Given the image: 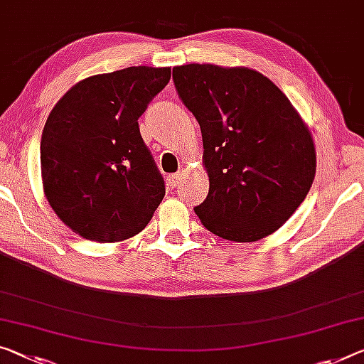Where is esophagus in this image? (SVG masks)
Masks as SVG:
<instances>
[{"label": "esophagus", "instance_id": "esophagus-1", "mask_svg": "<svg viewBox=\"0 0 364 364\" xmlns=\"http://www.w3.org/2000/svg\"><path fill=\"white\" fill-rule=\"evenodd\" d=\"M181 178H182L181 174H172V176L167 177V182H169L171 187H177L178 182H181Z\"/></svg>", "mask_w": 364, "mask_h": 364}]
</instances>
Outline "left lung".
I'll list each match as a JSON object with an SVG mask.
<instances>
[{
  "instance_id": "1",
  "label": "left lung",
  "mask_w": 364,
  "mask_h": 364,
  "mask_svg": "<svg viewBox=\"0 0 364 364\" xmlns=\"http://www.w3.org/2000/svg\"><path fill=\"white\" fill-rule=\"evenodd\" d=\"M200 124L210 192L195 206L223 239L254 242L282 228L316 176L314 139L289 99L245 66L188 63L172 70Z\"/></svg>"
}]
</instances>
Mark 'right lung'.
<instances>
[{
    "mask_svg": "<svg viewBox=\"0 0 364 364\" xmlns=\"http://www.w3.org/2000/svg\"><path fill=\"white\" fill-rule=\"evenodd\" d=\"M171 80V68L130 66L76 82L42 132V186L73 232L120 242L146 228L166 188L138 119Z\"/></svg>",
    "mask_w": 364,
    "mask_h": 364,
    "instance_id": "1",
    "label": "right lung"
}]
</instances>
